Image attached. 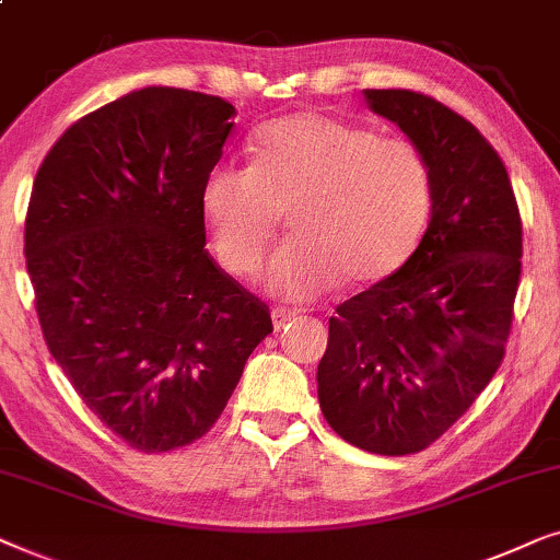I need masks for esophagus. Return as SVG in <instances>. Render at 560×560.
Segmentation results:
<instances>
[{
    "label": "esophagus",
    "instance_id": "34e87169",
    "mask_svg": "<svg viewBox=\"0 0 560 560\" xmlns=\"http://www.w3.org/2000/svg\"><path fill=\"white\" fill-rule=\"evenodd\" d=\"M293 318H295V311H285V308H275L272 311V324H275V328H278V331L285 324H290Z\"/></svg>",
    "mask_w": 560,
    "mask_h": 560
}]
</instances>
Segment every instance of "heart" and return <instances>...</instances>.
Segmentation results:
<instances>
[{"mask_svg": "<svg viewBox=\"0 0 560 560\" xmlns=\"http://www.w3.org/2000/svg\"><path fill=\"white\" fill-rule=\"evenodd\" d=\"M252 152V165L219 163L201 183V213L224 270H262L282 211L293 236L267 272L278 298L308 301L341 278L372 285L412 255L433 196L412 142L298 112L259 127Z\"/></svg>", "mask_w": 560, "mask_h": 560, "instance_id": "obj_1", "label": "heart"}]
</instances>
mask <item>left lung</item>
I'll list each match as a JSON object with an SVG mask.
<instances>
[{"label": "left lung", "instance_id": "obj_1", "mask_svg": "<svg viewBox=\"0 0 560 560\" xmlns=\"http://www.w3.org/2000/svg\"><path fill=\"white\" fill-rule=\"evenodd\" d=\"M431 171V221L400 270L328 318L324 418L351 446L418 454L439 441L504 359L523 267L508 167L462 114L410 89H370Z\"/></svg>", "mask_w": 560, "mask_h": 560}]
</instances>
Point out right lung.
I'll return each mask as SVG.
<instances>
[{
    "label": "right lung",
    "mask_w": 560,
    "mask_h": 560,
    "mask_svg": "<svg viewBox=\"0 0 560 560\" xmlns=\"http://www.w3.org/2000/svg\"><path fill=\"white\" fill-rule=\"evenodd\" d=\"M234 114L201 91H132L73 121L33 183L25 257L45 343L142 454L209 433L272 334L267 303L203 249L201 183Z\"/></svg>",
    "instance_id": "right-lung-1"
}]
</instances>
